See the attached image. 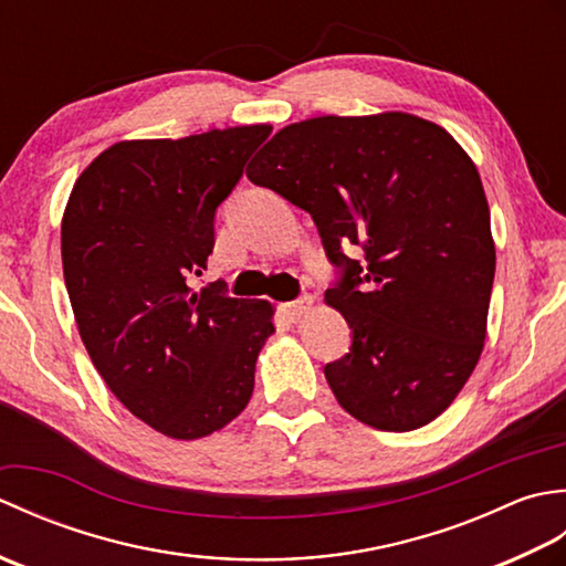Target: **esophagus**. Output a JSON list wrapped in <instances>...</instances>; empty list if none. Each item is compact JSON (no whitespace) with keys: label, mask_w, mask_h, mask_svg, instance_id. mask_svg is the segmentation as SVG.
<instances>
[{"label":"esophagus","mask_w":566,"mask_h":566,"mask_svg":"<svg viewBox=\"0 0 566 566\" xmlns=\"http://www.w3.org/2000/svg\"><path fill=\"white\" fill-rule=\"evenodd\" d=\"M311 304H314V298H311V296H302V298H296V302L282 304L280 311L284 314V318H290V321L294 323V321H298V318H302V316L306 314V311L311 308Z\"/></svg>","instance_id":"34e87169"}]
</instances>
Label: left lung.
<instances>
[{
  "mask_svg": "<svg viewBox=\"0 0 566 566\" xmlns=\"http://www.w3.org/2000/svg\"><path fill=\"white\" fill-rule=\"evenodd\" d=\"M248 179L308 211L340 270L326 304L353 345L323 369L338 403L389 432L436 420L484 350L496 272L472 158L413 114L318 116L274 134Z\"/></svg>",
  "mask_w": 566,
  "mask_h": 566,
  "instance_id": "1",
  "label": "left lung"
}]
</instances>
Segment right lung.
Wrapping results in <instances>:
<instances>
[{
	"label": "right lung",
	"instance_id": "add662e5",
	"mask_svg": "<svg viewBox=\"0 0 566 566\" xmlns=\"http://www.w3.org/2000/svg\"><path fill=\"white\" fill-rule=\"evenodd\" d=\"M270 134L114 143L67 199L60 250L80 338L116 399L167 438L211 436L255 389L272 304L187 280L207 270L216 209Z\"/></svg>",
	"mask_w": 566,
	"mask_h": 566
}]
</instances>
